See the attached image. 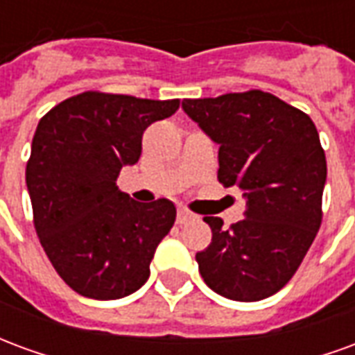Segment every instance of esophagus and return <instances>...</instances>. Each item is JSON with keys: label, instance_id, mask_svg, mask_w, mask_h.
Returning a JSON list of instances; mask_svg holds the SVG:
<instances>
[{"label": "esophagus", "instance_id": "34e87169", "mask_svg": "<svg viewBox=\"0 0 355 355\" xmlns=\"http://www.w3.org/2000/svg\"><path fill=\"white\" fill-rule=\"evenodd\" d=\"M192 220V213H188L186 209H178V215H177V223L178 224H186Z\"/></svg>", "mask_w": 355, "mask_h": 355}]
</instances>
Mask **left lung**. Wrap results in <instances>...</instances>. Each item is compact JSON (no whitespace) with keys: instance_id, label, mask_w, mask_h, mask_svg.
I'll use <instances>...</instances> for the list:
<instances>
[{"instance_id":"1","label":"left lung","mask_w":355,"mask_h":355,"mask_svg":"<svg viewBox=\"0 0 355 355\" xmlns=\"http://www.w3.org/2000/svg\"><path fill=\"white\" fill-rule=\"evenodd\" d=\"M182 110L218 144V182L238 186L245 200V218L230 228L203 218L213 239L196 254L201 277L230 300L272 297L320 230L327 162L318 129L304 112L264 91L186 98Z\"/></svg>"}]
</instances>
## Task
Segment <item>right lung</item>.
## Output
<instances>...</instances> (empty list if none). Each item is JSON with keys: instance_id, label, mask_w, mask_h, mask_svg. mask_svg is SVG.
Masks as SVG:
<instances>
[{"instance_id": "obj_1", "label": "right lung", "mask_w": 355, "mask_h": 355, "mask_svg": "<svg viewBox=\"0 0 355 355\" xmlns=\"http://www.w3.org/2000/svg\"><path fill=\"white\" fill-rule=\"evenodd\" d=\"M180 106L87 91L40 119L26 165L34 226L45 254L76 293L116 300L150 277L159 241L175 224L169 200L139 203L117 188L142 152V132Z\"/></svg>"}]
</instances>
